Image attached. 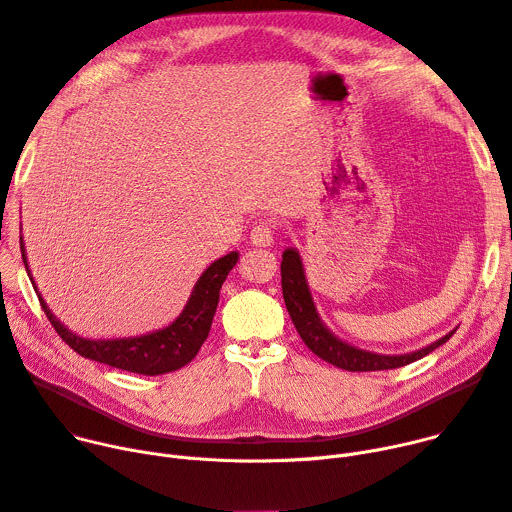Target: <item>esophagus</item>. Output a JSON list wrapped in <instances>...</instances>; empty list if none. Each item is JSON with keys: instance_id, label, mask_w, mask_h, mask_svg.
<instances>
[{"instance_id": "obj_1", "label": "esophagus", "mask_w": 512, "mask_h": 512, "mask_svg": "<svg viewBox=\"0 0 512 512\" xmlns=\"http://www.w3.org/2000/svg\"><path fill=\"white\" fill-rule=\"evenodd\" d=\"M274 236H276V226L271 222H259L251 228V243L255 247H269L274 243Z\"/></svg>"}]
</instances>
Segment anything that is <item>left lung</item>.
<instances>
[{"mask_svg":"<svg viewBox=\"0 0 512 512\" xmlns=\"http://www.w3.org/2000/svg\"><path fill=\"white\" fill-rule=\"evenodd\" d=\"M282 292H284V302L286 309L290 313V319L302 337L304 346L309 348L313 354H317L321 360L344 368L350 372H370V370H389V368H399L405 364H412L430 352H434L438 346L449 342L451 333L445 337H440L438 342L412 352V354H403V356H383V354H372L358 350L354 346H348L342 339H337L319 319L317 309L313 304L309 286H306L304 278V269L300 255L294 249H286L282 255Z\"/></svg>","mask_w":512,"mask_h":512,"instance_id":"left-lung-1","label":"left lung"}]
</instances>
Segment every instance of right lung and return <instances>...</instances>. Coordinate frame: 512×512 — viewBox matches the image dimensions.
<instances>
[{
    "mask_svg": "<svg viewBox=\"0 0 512 512\" xmlns=\"http://www.w3.org/2000/svg\"><path fill=\"white\" fill-rule=\"evenodd\" d=\"M20 251L22 261L28 271L24 245L20 236ZM238 253H228L214 261L201 278L197 280L191 298L185 306V311L177 317V321L170 323L168 327L140 335V337H127V339H84L72 331H67L47 309L45 300H39L43 311L57 331V335L63 342L70 346L74 352H78L84 358H90L94 362L109 364L113 368L129 370L135 374H146V377H156V374H166L183 368L189 364L197 352L201 350L203 342L210 335V327L216 315V306L220 300V288L228 276V271L236 265ZM30 276V271H28ZM32 280V278H30ZM34 286V282H32ZM37 288V286H34Z\"/></svg>",
    "mask_w": 512,
    "mask_h": 512,
    "instance_id": "1",
    "label": "right lung"
}]
</instances>
